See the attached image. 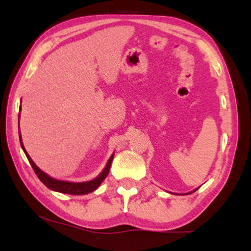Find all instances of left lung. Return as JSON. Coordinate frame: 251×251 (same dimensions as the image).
Instances as JSON below:
<instances>
[{"label": "left lung", "mask_w": 251, "mask_h": 251, "mask_svg": "<svg viewBox=\"0 0 251 251\" xmlns=\"http://www.w3.org/2000/svg\"><path fill=\"white\" fill-rule=\"evenodd\" d=\"M195 191H197V190H195ZM194 192V191H193ZM193 192H191V193H193Z\"/></svg>", "instance_id": "obj_1"}]
</instances>
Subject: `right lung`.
Returning <instances> with one entry per match:
<instances>
[{"label":"right lung","instance_id":"right-lung-1","mask_svg":"<svg viewBox=\"0 0 251 251\" xmlns=\"http://www.w3.org/2000/svg\"><path fill=\"white\" fill-rule=\"evenodd\" d=\"M19 139H20V145H22L24 152H25L27 159H28V161H29L30 166H32L33 170L35 171L36 176L39 177V179L42 181V183L46 185L47 187H49L50 190L60 192V193L73 194V195H82V194H88V193H90V192L95 191L96 188H97L99 185L102 183V180H104L105 178L107 177V175L109 173V168H111L113 156H114V154H113V155L109 157L108 162H107V164H106L105 169L102 170V173L99 175L97 178H95V179H92L90 181H84V183H71V181L57 180V179H53V178H51L50 176H48L47 174H44L43 171L39 169L36 164L33 162V160L30 159L29 155L26 152L25 147H24V145H23L20 131H19Z\"/></svg>","mask_w":251,"mask_h":251}]
</instances>
